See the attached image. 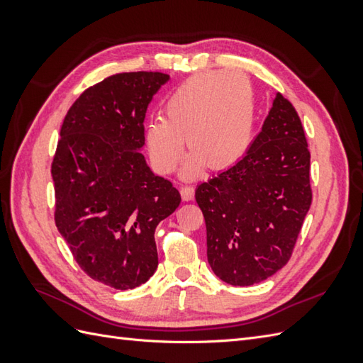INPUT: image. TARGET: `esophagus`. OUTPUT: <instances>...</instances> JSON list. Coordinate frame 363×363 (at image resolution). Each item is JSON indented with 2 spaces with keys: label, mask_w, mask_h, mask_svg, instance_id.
Instances as JSON below:
<instances>
[{
  "label": "esophagus",
  "mask_w": 363,
  "mask_h": 363,
  "mask_svg": "<svg viewBox=\"0 0 363 363\" xmlns=\"http://www.w3.org/2000/svg\"><path fill=\"white\" fill-rule=\"evenodd\" d=\"M180 194H182V199L184 201H191L195 195V189L192 188V186H182Z\"/></svg>",
  "instance_id": "1"
}]
</instances>
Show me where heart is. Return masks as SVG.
<instances>
[{
	"label": "heart",
	"instance_id": "heart-1",
	"mask_svg": "<svg viewBox=\"0 0 363 363\" xmlns=\"http://www.w3.org/2000/svg\"><path fill=\"white\" fill-rule=\"evenodd\" d=\"M256 119L255 92L240 72H211L191 77L164 103V118H152L145 140L152 167L169 174L179 167L184 138L192 155L184 167L194 177L207 164L227 169L242 157Z\"/></svg>",
	"mask_w": 363,
	"mask_h": 363
}]
</instances>
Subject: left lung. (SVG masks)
<instances>
[{
  "mask_svg": "<svg viewBox=\"0 0 363 363\" xmlns=\"http://www.w3.org/2000/svg\"><path fill=\"white\" fill-rule=\"evenodd\" d=\"M207 260L233 286H251L289 262L312 204L311 151L295 107L280 92L247 155L195 191Z\"/></svg>",
  "mask_w": 363,
  "mask_h": 363,
  "instance_id": "1",
  "label": "left lung"
}]
</instances>
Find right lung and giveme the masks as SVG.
Instances as JSON below:
<instances>
[{"instance_id":"1","label":"right lung","mask_w":363,"mask_h":363,"mask_svg":"<svg viewBox=\"0 0 363 363\" xmlns=\"http://www.w3.org/2000/svg\"><path fill=\"white\" fill-rule=\"evenodd\" d=\"M168 80L121 72L87 87L63 119L51 163L57 230L87 276L121 291L155 274L156 227L182 201L138 151L148 104Z\"/></svg>"}]
</instances>
